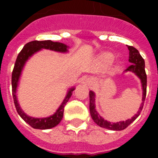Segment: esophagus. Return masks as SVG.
Wrapping results in <instances>:
<instances>
[{"mask_svg":"<svg viewBox=\"0 0 158 158\" xmlns=\"http://www.w3.org/2000/svg\"><path fill=\"white\" fill-rule=\"evenodd\" d=\"M86 84L89 85V86H93L94 84V79H92V78H89V79H86Z\"/></svg>","mask_w":158,"mask_h":158,"instance_id":"obj_1","label":"esophagus"}]
</instances>
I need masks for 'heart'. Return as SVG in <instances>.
<instances>
[{
	"instance_id": "obj_1",
	"label": "heart",
	"mask_w": 158,
	"mask_h": 158,
	"mask_svg": "<svg viewBox=\"0 0 158 158\" xmlns=\"http://www.w3.org/2000/svg\"><path fill=\"white\" fill-rule=\"evenodd\" d=\"M114 56L113 54L110 52H104L100 56V60L106 64H109L110 62L112 61Z\"/></svg>"
}]
</instances>
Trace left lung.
Returning <instances> with one entry per match:
<instances>
[{"instance_id": "left-lung-1", "label": "left lung", "mask_w": 158, "mask_h": 158, "mask_svg": "<svg viewBox=\"0 0 158 158\" xmlns=\"http://www.w3.org/2000/svg\"><path fill=\"white\" fill-rule=\"evenodd\" d=\"M128 49L130 51V56H129V61L131 63L130 66L125 69V72H132L135 74L141 80L143 87V99L142 103L140 106L139 110L135 114L131 119L125 120V121H120L116 123H110L107 120H104L101 115H99L98 111L95 109V94L94 92H89V110H90V115H91L93 120L97 125L101 126L105 129L111 130H123L125 128H127L134 120H136V118L139 115L143 104H144L145 98H146V93H147V74L145 72V62L144 60L141 56L139 51L132 46H128Z\"/></svg>"}]
</instances>
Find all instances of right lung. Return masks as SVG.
Returning <instances> with one entry per match:
<instances>
[{"label":"right lung","mask_w":158,"mask_h":158,"mask_svg":"<svg viewBox=\"0 0 158 158\" xmlns=\"http://www.w3.org/2000/svg\"><path fill=\"white\" fill-rule=\"evenodd\" d=\"M66 45L63 43H57V42H52L51 40L45 41H32L29 42L25 46L23 47L21 52L19 53L17 59L15 63L13 72H12V78H11V84H12V95H13L14 103L15 106L16 110L20 117L23 119L26 123H28L31 127L34 129H39V130H47V129H51L55 126H56L60 120L63 118V114H64V106L66 102L69 101V98L71 97L73 91L74 90V88H72L69 90L68 94L64 98V101L60 106L56 112L47 118H33L28 116L23 112L22 109L20 108L18 103V100L16 98V89L18 86V82L20 77L21 71L23 69V67L25 64V62L28 60V59L31 56H33L34 53H36L41 49H49V50L55 51V52H66L67 50Z\"/></svg>","instance_id":"add662e5"}]
</instances>
